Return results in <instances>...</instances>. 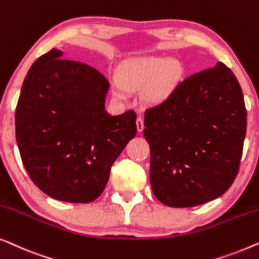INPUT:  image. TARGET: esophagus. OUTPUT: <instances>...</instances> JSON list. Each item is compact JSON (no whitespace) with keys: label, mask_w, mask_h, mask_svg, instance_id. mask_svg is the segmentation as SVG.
<instances>
[{"label":"esophagus","mask_w":259,"mask_h":259,"mask_svg":"<svg viewBox=\"0 0 259 259\" xmlns=\"http://www.w3.org/2000/svg\"><path fill=\"white\" fill-rule=\"evenodd\" d=\"M144 128H145L144 119L141 118V116H139V118L137 119V130H138V132H143Z\"/></svg>","instance_id":"34e87169"}]
</instances>
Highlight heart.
<instances>
[{
	"label": "heart",
	"instance_id": "heart-1",
	"mask_svg": "<svg viewBox=\"0 0 259 259\" xmlns=\"http://www.w3.org/2000/svg\"><path fill=\"white\" fill-rule=\"evenodd\" d=\"M183 76V66L178 60L162 55L137 58L126 62L118 73L120 86L137 92L145 88L144 99L151 105L167 100L178 86ZM116 97L123 98V92L115 86Z\"/></svg>",
	"mask_w": 259,
	"mask_h": 259
}]
</instances>
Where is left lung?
I'll return each mask as SVG.
<instances>
[{"instance_id": "obj_1", "label": "left lung", "mask_w": 259, "mask_h": 259, "mask_svg": "<svg viewBox=\"0 0 259 259\" xmlns=\"http://www.w3.org/2000/svg\"><path fill=\"white\" fill-rule=\"evenodd\" d=\"M154 196L171 207L221 197L238 173L246 134L243 92L223 62L178 83L167 100L145 112Z\"/></svg>"}]
</instances>
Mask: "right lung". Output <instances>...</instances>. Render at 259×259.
I'll use <instances>...</instances> for the list:
<instances>
[{
	"label": "right lung",
	"instance_id": "right-lung-1",
	"mask_svg": "<svg viewBox=\"0 0 259 259\" xmlns=\"http://www.w3.org/2000/svg\"><path fill=\"white\" fill-rule=\"evenodd\" d=\"M62 58L53 48L28 70L16 106V143L42 192L67 203H91L136 137L137 114H108L107 79L93 67Z\"/></svg>",
	"mask_w": 259,
	"mask_h": 259
}]
</instances>
